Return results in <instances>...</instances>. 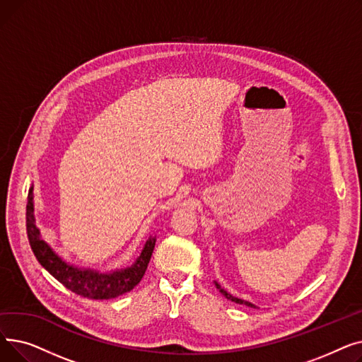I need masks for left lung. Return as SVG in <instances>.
<instances>
[{
    "label": "left lung",
    "mask_w": 362,
    "mask_h": 362,
    "mask_svg": "<svg viewBox=\"0 0 362 362\" xmlns=\"http://www.w3.org/2000/svg\"><path fill=\"white\" fill-rule=\"evenodd\" d=\"M216 288H217V289H218V291H220V292H221L227 299H230L232 302H236V303H240V305H246V307H251V308H257L252 302H250V300H245V299H240V298H236V296L230 295V293L227 292V291H224L217 281H216Z\"/></svg>",
    "instance_id": "1"
}]
</instances>
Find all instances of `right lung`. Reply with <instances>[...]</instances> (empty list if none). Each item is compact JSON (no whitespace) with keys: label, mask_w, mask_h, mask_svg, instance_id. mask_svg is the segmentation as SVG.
<instances>
[{"label":"right lung","mask_w":362,"mask_h":362,"mask_svg":"<svg viewBox=\"0 0 362 362\" xmlns=\"http://www.w3.org/2000/svg\"><path fill=\"white\" fill-rule=\"evenodd\" d=\"M33 185L29 187L26 205V229L30 248L42 267L62 284L76 295L88 299H112L130 292L144 277L156 246V236H149L144 245L139 257L126 269L112 272H98L93 269H82L64 261L42 239L40 227L35 220Z\"/></svg>","instance_id":"right-lung-1"}]
</instances>
